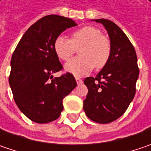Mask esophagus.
Returning <instances> with one entry per match:
<instances>
[{"label": "esophagus", "mask_w": 151, "mask_h": 151, "mask_svg": "<svg viewBox=\"0 0 151 151\" xmlns=\"http://www.w3.org/2000/svg\"><path fill=\"white\" fill-rule=\"evenodd\" d=\"M75 79H76V82H77V83L78 84H81L83 83V80L80 78H78V77H76L75 78Z\"/></svg>", "instance_id": "esophagus-1"}]
</instances>
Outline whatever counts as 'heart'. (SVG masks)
Returning <instances> with one entry per match:
<instances>
[{"label":"heart","instance_id":"heart-1","mask_svg":"<svg viewBox=\"0 0 151 151\" xmlns=\"http://www.w3.org/2000/svg\"><path fill=\"white\" fill-rule=\"evenodd\" d=\"M78 55L66 63V72L75 76H83L89 73L94 68L101 69L108 63L111 45L107 37L102 35L101 30L92 26H85L76 30L68 40L63 36L56 37L53 48L57 57L68 61L74 53L75 48Z\"/></svg>","mask_w":151,"mask_h":151}]
</instances>
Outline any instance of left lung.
Masks as SVG:
<instances>
[{"label": "left lung", "instance_id": "1", "mask_svg": "<svg viewBox=\"0 0 151 151\" xmlns=\"http://www.w3.org/2000/svg\"><path fill=\"white\" fill-rule=\"evenodd\" d=\"M107 31L111 52L107 64L94 77L84 79L88 95L83 101L85 114L98 123L116 120L128 109L135 95L139 74L137 55L123 31L107 19H92Z\"/></svg>", "mask_w": 151, "mask_h": 151}]
</instances>
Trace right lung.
<instances>
[{"mask_svg": "<svg viewBox=\"0 0 151 151\" xmlns=\"http://www.w3.org/2000/svg\"><path fill=\"white\" fill-rule=\"evenodd\" d=\"M73 26L75 22L65 17H44L25 32L12 54L9 84L17 107L31 121L47 123L57 119L63 110V98L77 86L69 73L52 75L63 69L54 41Z\"/></svg>", "mask_w": 151, "mask_h": 151, "instance_id": "add662e5", "label": "right lung"}]
</instances>
